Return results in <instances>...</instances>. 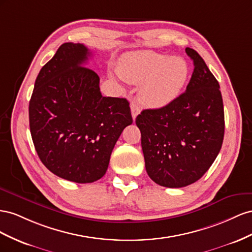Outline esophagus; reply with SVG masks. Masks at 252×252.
<instances>
[{
  "label": "esophagus",
  "mask_w": 252,
  "mask_h": 252,
  "mask_svg": "<svg viewBox=\"0 0 252 252\" xmlns=\"http://www.w3.org/2000/svg\"><path fill=\"white\" fill-rule=\"evenodd\" d=\"M131 112H132L133 120H135L136 117H137V115L140 113L139 106H138L137 104H136V102H132V103H131Z\"/></svg>",
  "instance_id": "34e87169"
}]
</instances>
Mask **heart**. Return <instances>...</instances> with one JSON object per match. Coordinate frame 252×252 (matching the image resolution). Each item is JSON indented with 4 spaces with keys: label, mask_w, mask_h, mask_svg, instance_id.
Returning <instances> with one entry per match:
<instances>
[{
    "label": "heart",
    "mask_w": 252,
    "mask_h": 252,
    "mask_svg": "<svg viewBox=\"0 0 252 252\" xmlns=\"http://www.w3.org/2000/svg\"><path fill=\"white\" fill-rule=\"evenodd\" d=\"M119 73L128 83H141L140 102L157 109L171 103L181 94L188 80L189 66L181 57L145 49L122 56Z\"/></svg>",
    "instance_id": "obj_1"
}]
</instances>
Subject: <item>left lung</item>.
Here are the masks:
<instances>
[{
	"label": "left lung",
	"instance_id": "left-lung-1",
	"mask_svg": "<svg viewBox=\"0 0 252 252\" xmlns=\"http://www.w3.org/2000/svg\"><path fill=\"white\" fill-rule=\"evenodd\" d=\"M187 90L160 109L136 117L147 173L156 184L182 188L197 182L219 155L225 132L220 84L195 50Z\"/></svg>",
	"mask_w": 252,
	"mask_h": 252
}]
</instances>
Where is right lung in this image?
I'll return each mask as SVG.
<instances>
[{"label":"right lung","mask_w":252,"mask_h":252,"mask_svg":"<svg viewBox=\"0 0 252 252\" xmlns=\"http://www.w3.org/2000/svg\"><path fill=\"white\" fill-rule=\"evenodd\" d=\"M91 52L64 43L40 70L30 101V127L43 164L63 179L94 183L107 170L115 143L133 119L125 98L103 97Z\"/></svg>","instance_id":"1"}]
</instances>
